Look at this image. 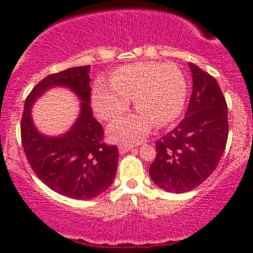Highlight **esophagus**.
<instances>
[{"label": "esophagus", "mask_w": 253, "mask_h": 253, "mask_svg": "<svg viewBox=\"0 0 253 253\" xmlns=\"http://www.w3.org/2000/svg\"><path fill=\"white\" fill-rule=\"evenodd\" d=\"M133 148H134V144H127V143H124V144L119 145V150L121 154L129 152V150H132Z\"/></svg>", "instance_id": "1"}]
</instances>
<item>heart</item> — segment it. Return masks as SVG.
<instances>
[{
	"instance_id": "1",
	"label": "heart",
	"mask_w": 253,
	"mask_h": 253,
	"mask_svg": "<svg viewBox=\"0 0 253 253\" xmlns=\"http://www.w3.org/2000/svg\"><path fill=\"white\" fill-rule=\"evenodd\" d=\"M111 83L98 79L91 91V103L104 120L121 116L131 104L134 114L117 120L109 127V134L119 142L142 138L154 126L174 121L181 114L187 95L185 75L172 63L138 62L116 68Z\"/></svg>"
}]
</instances>
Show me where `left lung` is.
I'll use <instances>...</instances> for the list:
<instances>
[{"label": "left lung", "mask_w": 253, "mask_h": 253, "mask_svg": "<svg viewBox=\"0 0 253 253\" xmlns=\"http://www.w3.org/2000/svg\"><path fill=\"white\" fill-rule=\"evenodd\" d=\"M192 94L185 119L155 143L157 157L149 175L158 187L183 193L206 181L215 170L228 141V105L215 78L188 65Z\"/></svg>", "instance_id": "obj_1"}]
</instances>
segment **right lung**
<instances>
[{"instance_id": "add662e5", "label": "right lung", "mask_w": 253, "mask_h": 253, "mask_svg": "<svg viewBox=\"0 0 253 253\" xmlns=\"http://www.w3.org/2000/svg\"><path fill=\"white\" fill-rule=\"evenodd\" d=\"M89 72L90 66H81L45 77L28 95L20 124L23 149L33 171L51 190L75 200H90L108 190L119 159L117 147L103 142V126L93 117ZM57 86L78 95L81 110L66 134L51 137L36 128L31 108L48 88Z\"/></svg>"}]
</instances>
